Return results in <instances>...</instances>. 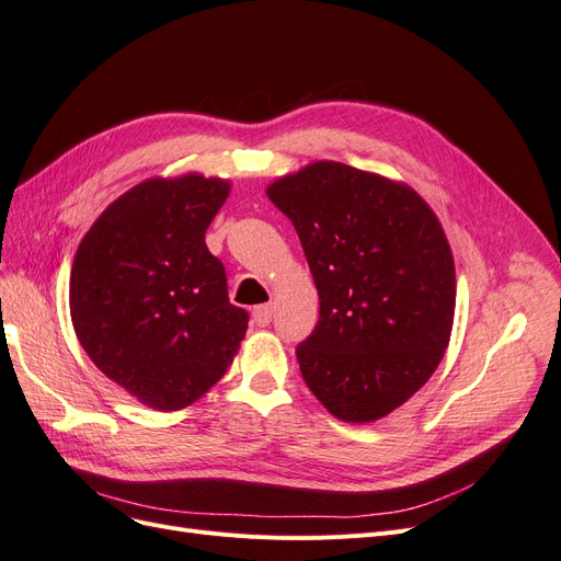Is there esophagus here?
Segmentation results:
<instances>
[{
  "instance_id": "esophagus-1",
  "label": "esophagus",
  "mask_w": 561,
  "mask_h": 561,
  "mask_svg": "<svg viewBox=\"0 0 561 561\" xmlns=\"http://www.w3.org/2000/svg\"><path fill=\"white\" fill-rule=\"evenodd\" d=\"M272 316H274L272 304L255 306V310H253V322H255L257 327H266L268 322H272Z\"/></svg>"
}]
</instances>
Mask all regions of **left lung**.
<instances>
[{"label": "left lung", "mask_w": 561, "mask_h": 561, "mask_svg": "<svg viewBox=\"0 0 561 561\" xmlns=\"http://www.w3.org/2000/svg\"><path fill=\"white\" fill-rule=\"evenodd\" d=\"M266 195L293 220L320 297L297 347L304 382L335 419H385L451 341L456 264L437 214L405 182L335 161L283 174Z\"/></svg>", "instance_id": "obj_1"}]
</instances>
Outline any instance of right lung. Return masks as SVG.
I'll return each mask as SVG.
<instances>
[{"label":"right lung","instance_id":"obj_1","mask_svg":"<svg viewBox=\"0 0 561 561\" xmlns=\"http://www.w3.org/2000/svg\"><path fill=\"white\" fill-rule=\"evenodd\" d=\"M228 179L151 176L110 203L82 237L69 306L94 366L159 412L184 410L226 375L249 329L205 243Z\"/></svg>","mask_w":561,"mask_h":561}]
</instances>
